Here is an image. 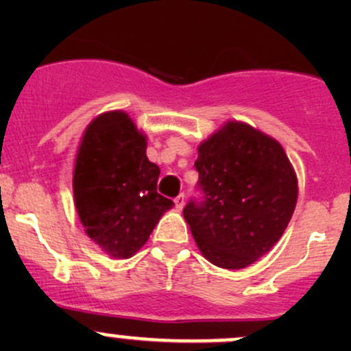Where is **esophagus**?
<instances>
[{
  "instance_id": "1",
  "label": "esophagus",
  "mask_w": 351,
  "mask_h": 351,
  "mask_svg": "<svg viewBox=\"0 0 351 351\" xmlns=\"http://www.w3.org/2000/svg\"><path fill=\"white\" fill-rule=\"evenodd\" d=\"M183 205H185V195H183V193H180V195L175 198V207H176V210H182Z\"/></svg>"
}]
</instances>
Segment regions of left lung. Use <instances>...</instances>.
Wrapping results in <instances>:
<instances>
[{
  "mask_svg": "<svg viewBox=\"0 0 351 351\" xmlns=\"http://www.w3.org/2000/svg\"><path fill=\"white\" fill-rule=\"evenodd\" d=\"M198 186L183 217L200 253L215 267L241 270L282 238L295 210L297 175L274 137L228 120L198 146Z\"/></svg>",
  "mask_w": 351,
  "mask_h": 351,
  "instance_id": "8db88e82",
  "label": "left lung"
}]
</instances>
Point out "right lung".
<instances>
[{
    "instance_id": "add662e5",
    "label": "right lung",
    "mask_w": 351,
    "mask_h": 351,
    "mask_svg": "<svg viewBox=\"0 0 351 351\" xmlns=\"http://www.w3.org/2000/svg\"><path fill=\"white\" fill-rule=\"evenodd\" d=\"M147 137L123 110L100 113L84 129L73 169V193L88 238L112 258L134 256L149 239L169 198L159 195V168Z\"/></svg>"
}]
</instances>
